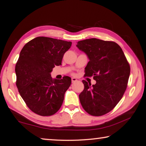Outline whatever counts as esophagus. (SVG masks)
I'll return each instance as SVG.
<instances>
[{"label": "esophagus", "mask_w": 146, "mask_h": 146, "mask_svg": "<svg viewBox=\"0 0 146 146\" xmlns=\"http://www.w3.org/2000/svg\"><path fill=\"white\" fill-rule=\"evenodd\" d=\"M77 81V79L75 78H71V82H72V83H74Z\"/></svg>", "instance_id": "1"}]
</instances>
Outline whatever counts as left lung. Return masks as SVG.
<instances>
[{
	"label": "left lung",
	"instance_id": "obj_1",
	"mask_svg": "<svg viewBox=\"0 0 146 146\" xmlns=\"http://www.w3.org/2000/svg\"><path fill=\"white\" fill-rule=\"evenodd\" d=\"M89 61L85 76H92L95 85L83 80L84 89L79 95L82 107L90 115L109 113L118 103L127 87L130 68L119 45L114 42L92 38L77 42Z\"/></svg>",
	"mask_w": 146,
	"mask_h": 146
}]
</instances>
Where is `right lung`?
<instances>
[{
    "label": "right lung",
    "mask_w": 146,
    "mask_h": 146,
    "mask_svg": "<svg viewBox=\"0 0 146 146\" xmlns=\"http://www.w3.org/2000/svg\"><path fill=\"white\" fill-rule=\"evenodd\" d=\"M71 44L38 36L26 44L20 52L15 67L16 85L27 106L37 115L51 116L61 106L71 79H52L50 73L55 66L61 65Z\"/></svg>",
    "instance_id": "1"
}]
</instances>
